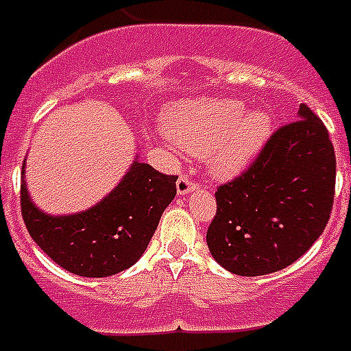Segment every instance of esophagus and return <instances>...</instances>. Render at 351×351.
Wrapping results in <instances>:
<instances>
[{"mask_svg":"<svg viewBox=\"0 0 351 351\" xmlns=\"http://www.w3.org/2000/svg\"><path fill=\"white\" fill-rule=\"evenodd\" d=\"M197 184L189 178V176L182 175L178 180H176V193L178 195H188L191 191H195Z\"/></svg>","mask_w":351,"mask_h":351,"instance_id":"esophagus-1","label":"esophagus"}]
</instances>
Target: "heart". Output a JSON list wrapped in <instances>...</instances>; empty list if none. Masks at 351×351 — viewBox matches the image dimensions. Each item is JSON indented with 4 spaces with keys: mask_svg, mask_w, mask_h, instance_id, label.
Masks as SVG:
<instances>
[{
    "mask_svg": "<svg viewBox=\"0 0 351 351\" xmlns=\"http://www.w3.org/2000/svg\"><path fill=\"white\" fill-rule=\"evenodd\" d=\"M167 134L184 150L204 154L214 175L232 176L266 145L271 117L261 110L245 113L238 100H195L169 119Z\"/></svg>",
    "mask_w": 351,
    "mask_h": 351,
    "instance_id": "b5f03b06",
    "label": "heart"
}]
</instances>
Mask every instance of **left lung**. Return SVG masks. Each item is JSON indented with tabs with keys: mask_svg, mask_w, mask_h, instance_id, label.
Instances as JSON below:
<instances>
[{
	"mask_svg": "<svg viewBox=\"0 0 351 351\" xmlns=\"http://www.w3.org/2000/svg\"><path fill=\"white\" fill-rule=\"evenodd\" d=\"M335 176L328 130L301 104L298 121L274 132L253 165L215 191L217 212L206 232L212 256L245 277L290 266L328 225Z\"/></svg>",
	"mask_w": 351,
	"mask_h": 351,
	"instance_id": "8db88e82",
	"label": "left lung"
}]
</instances>
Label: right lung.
<instances>
[{"instance_id": "1", "label": "right lung", "mask_w": 351, "mask_h": 351, "mask_svg": "<svg viewBox=\"0 0 351 351\" xmlns=\"http://www.w3.org/2000/svg\"><path fill=\"white\" fill-rule=\"evenodd\" d=\"M22 167V215L31 238L51 261L82 277H108L134 266L176 195L175 175H163L136 156L123 180L95 206L70 215L38 208Z\"/></svg>"}]
</instances>
